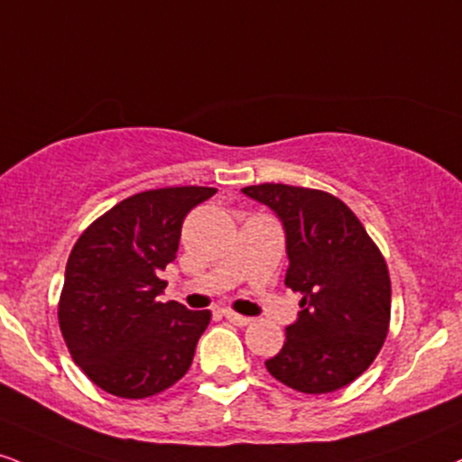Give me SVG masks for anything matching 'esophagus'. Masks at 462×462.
I'll use <instances>...</instances> for the list:
<instances>
[{
    "instance_id": "1",
    "label": "esophagus",
    "mask_w": 462,
    "mask_h": 462,
    "mask_svg": "<svg viewBox=\"0 0 462 462\" xmlns=\"http://www.w3.org/2000/svg\"><path fill=\"white\" fill-rule=\"evenodd\" d=\"M224 316H226L227 320L235 322V325H238V327H245V325H249V322H252V319H249V316H241V314L232 312V310H226Z\"/></svg>"
}]
</instances>
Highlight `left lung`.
Returning <instances> with one entry per match:
<instances>
[{"label":"left lung","instance_id":"obj_1","mask_svg":"<svg viewBox=\"0 0 462 462\" xmlns=\"http://www.w3.org/2000/svg\"><path fill=\"white\" fill-rule=\"evenodd\" d=\"M243 193L284 224V282L303 297L266 370L303 393L342 390L370 368L390 331L392 282L381 249L357 215L320 189L263 182Z\"/></svg>","mask_w":462,"mask_h":462}]
</instances>
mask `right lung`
I'll list each match as a JSON object with an SVG mask.
<instances>
[{"mask_svg":"<svg viewBox=\"0 0 462 462\" xmlns=\"http://www.w3.org/2000/svg\"><path fill=\"white\" fill-rule=\"evenodd\" d=\"M213 187L150 189L122 199L77 238L58 303L72 361L103 392L140 400L187 374L208 310L163 303L159 277L176 258L189 210Z\"/></svg>","mask_w":462,"mask_h":462,"instance_id":"obj_1","label":"right lung"}]
</instances>
